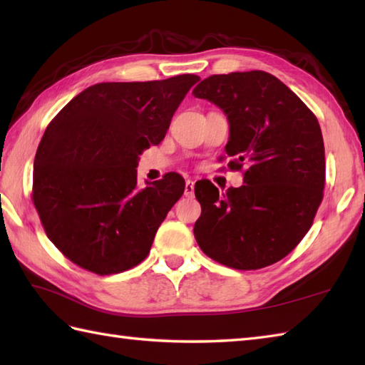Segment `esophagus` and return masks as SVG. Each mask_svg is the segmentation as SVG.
Wrapping results in <instances>:
<instances>
[{"instance_id":"34e87169","label":"esophagus","mask_w":365,"mask_h":365,"mask_svg":"<svg viewBox=\"0 0 365 365\" xmlns=\"http://www.w3.org/2000/svg\"><path fill=\"white\" fill-rule=\"evenodd\" d=\"M192 195H195V182L187 180L185 182V196L191 197Z\"/></svg>"}]
</instances>
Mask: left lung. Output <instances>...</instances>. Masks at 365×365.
<instances>
[{"mask_svg": "<svg viewBox=\"0 0 365 365\" xmlns=\"http://www.w3.org/2000/svg\"><path fill=\"white\" fill-rule=\"evenodd\" d=\"M227 114L229 169L245 185L220 195L199 180L195 224L200 250L235 269L284 259L311 229L324 190V145L315 114L276 76L262 71L212 75L192 91Z\"/></svg>", "mask_w": 365, "mask_h": 365, "instance_id": "1", "label": "left lung"}]
</instances>
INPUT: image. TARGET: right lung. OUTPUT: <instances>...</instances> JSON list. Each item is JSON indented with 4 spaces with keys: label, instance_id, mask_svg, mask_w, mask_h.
I'll return each mask as SVG.
<instances>
[{
    "label": "right lung",
    "instance_id": "1",
    "mask_svg": "<svg viewBox=\"0 0 365 365\" xmlns=\"http://www.w3.org/2000/svg\"><path fill=\"white\" fill-rule=\"evenodd\" d=\"M197 75L98 83L71 100L37 147L33 202L46 237L100 276L141 263L185 180L168 173L139 190L138 160L158 145Z\"/></svg>",
    "mask_w": 365,
    "mask_h": 365
}]
</instances>
